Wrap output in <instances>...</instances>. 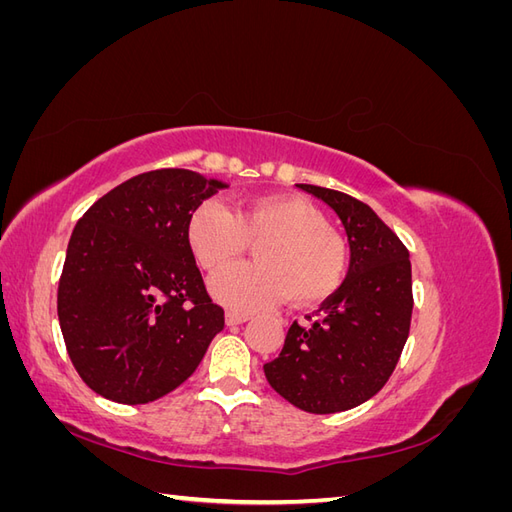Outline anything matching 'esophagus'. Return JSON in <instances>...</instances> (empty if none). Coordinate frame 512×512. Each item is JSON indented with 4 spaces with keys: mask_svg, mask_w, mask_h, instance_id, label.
Instances as JSON below:
<instances>
[{
    "mask_svg": "<svg viewBox=\"0 0 512 512\" xmlns=\"http://www.w3.org/2000/svg\"><path fill=\"white\" fill-rule=\"evenodd\" d=\"M247 320H250V314H245V312H235V309H228V312H226L228 327H235V324H243Z\"/></svg>",
    "mask_w": 512,
    "mask_h": 512,
    "instance_id": "obj_1",
    "label": "esophagus"
}]
</instances>
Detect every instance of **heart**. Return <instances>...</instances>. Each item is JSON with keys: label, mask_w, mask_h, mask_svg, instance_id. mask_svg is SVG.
Here are the masks:
<instances>
[{"label": "heart", "mask_w": 512, "mask_h": 512, "mask_svg": "<svg viewBox=\"0 0 512 512\" xmlns=\"http://www.w3.org/2000/svg\"><path fill=\"white\" fill-rule=\"evenodd\" d=\"M188 239L196 260L218 271L256 245L252 265H232L211 280L220 303L250 312L288 297L294 305H314L342 288L350 250L327 226L324 215L297 196H254L235 213L220 203H203L190 218Z\"/></svg>", "instance_id": "b5f03b06"}]
</instances>
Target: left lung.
<instances>
[{"instance_id": "left-lung-1", "label": "left lung", "mask_w": 512, "mask_h": 512, "mask_svg": "<svg viewBox=\"0 0 512 512\" xmlns=\"http://www.w3.org/2000/svg\"><path fill=\"white\" fill-rule=\"evenodd\" d=\"M342 220L350 269L335 294L294 320L277 359L265 365L273 389L312 414L344 412L389 382L406 346L412 318V269L406 245L361 200L301 183Z\"/></svg>"}]
</instances>
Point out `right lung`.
<instances>
[{"mask_svg": "<svg viewBox=\"0 0 512 512\" xmlns=\"http://www.w3.org/2000/svg\"><path fill=\"white\" fill-rule=\"evenodd\" d=\"M222 188L194 170H149L76 222L57 316L91 391L130 406L160 399L194 374L224 329L188 239L192 213Z\"/></svg>", "mask_w": 512, "mask_h": 512, "instance_id": "1", "label": "right lung"}]
</instances>
